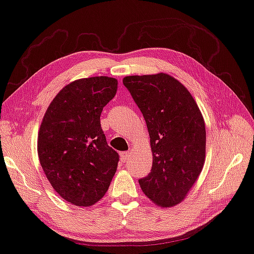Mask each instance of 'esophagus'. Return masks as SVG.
I'll list each match as a JSON object with an SVG mask.
<instances>
[{"instance_id":"34e87169","label":"esophagus","mask_w":254,"mask_h":254,"mask_svg":"<svg viewBox=\"0 0 254 254\" xmlns=\"http://www.w3.org/2000/svg\"><path fill=\"white\" fill-rule=\"evenodd\" d=\"M130 155H131V151H122V153L120 154L121 160H122L123 162L127 161V160H128V157H130Z\"/></svg>"}]
</instances>
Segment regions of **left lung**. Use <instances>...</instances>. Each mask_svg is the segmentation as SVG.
I'll return each mask as SVG.
<instances>
[{
    "mask_svg": "<svg viewBox=\"0 0 254 254\" xmlns=\"http://www.w3.org/2000/svg\"><path fill=\"white\" fill-rule=\"evenodd\" d=\"M123 84L146 121L153 153L151 171L139 180L140 187L156 205L175 206L186 198L205 162L202 113L186 86L169 74L132 75Z\"/></svg>",
    "mask_w": 254,
    "mask_h": 254,
    "instance_id": "8db88e82",
    "label": "left lung"
}]
</instances>
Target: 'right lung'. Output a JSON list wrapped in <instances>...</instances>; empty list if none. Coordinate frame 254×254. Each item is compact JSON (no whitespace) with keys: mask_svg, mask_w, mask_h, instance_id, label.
Here are the masks:
<instances>
[{"mask_svg":"<svg viewBox=\"0 0 254 254\" xmlns=\"http://www.w3.org/2000/svg\"><path fill=\"white\" fill-rule=\"evenodd\" d=\"M116 91V78L76 79L59 91L41 123V166L59 196L74 205L91 206L103 198L116 172L119 154L100 126L103 108Z\"/></svg>","mask_w":254,"mask_h":254,"instance_id":"add662e5","label":"right lung"}]
</instances>
